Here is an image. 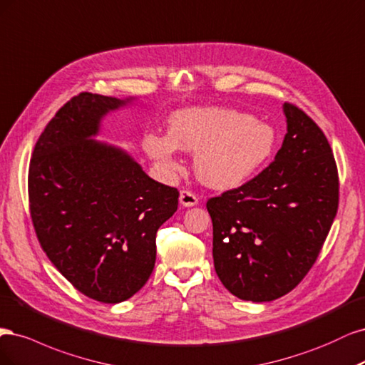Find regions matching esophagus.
I'll return each mask as SVG.
<instances>
[{
  "mask_svg": "<svg viewBox=\"0 0 365 365\" xmlns=\"http://www.w3.org/2000/svg\"><path fill=\"white\" fill-rule=\"evenodd\" d=\"M179 200H180V205L185 206V207H191V206H195L198 203V197L194 192L187 191V190L180 191Z\"/></svg>",
  "mask_w": 365,
  "mask_h": 365,
  "instance_id": "obj_1",
  "label": "esophagus"
}]
</instances>
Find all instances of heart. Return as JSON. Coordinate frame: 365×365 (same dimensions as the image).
I'll return each instance as SVG.
<instances>
[{
  "instance_id": "b5f03b06",
  "label": "heart",
  "mask_w": 365,
  "mask_h": 365,
  "mask_svg": "<svg viewBox=\"0 0 365 365\" xmlns=\"http://www.w3.org/2000/svg\"><path fill=\"white\" fill-rule=\"evenodd\" d=\"M277 147L274 128L250 115L222 108H192L175 112L168 136L148 135L144 148L168 173H178L175 150L197 153L198 179L217 190L240 186L259 173Z\"/></svg>"
}]
</instances>
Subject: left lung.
I'll list each match as a JSON object with an SVG mask.
<instances>
[{
	"label": "left lung",
	"mask_w": 365,
	"mask_h": 365,
	"mask_svg": "<svg viewBox=\"0 0 365 365\" xmlns=\"http://www.w3.org/2000/svg\"><path fill=\"white\" fill-rule=\"evenodd\" d=\"M274 160L235 190L207 200L215 272L233 296L272 302L296 288L319 257L338 210L339 182L322 128L284 104Z\"/></svg>",
	"instance_id": "8db88e82"
}]
</instances>
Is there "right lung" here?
Masks as SVG:
<instances>
[{
    "label": "right lung",
    "mask_w": 365,
    "mask_h": 365,
    "mask_svg": "<svg viewBox=\"0 0 365 365\" xmlns=\"http://www.w3.org/2000/svg\"><path fill=\"white\" fill-rule=\"evenodd\" d=\"M127 100L81 92L46 124L29 168V202L42 250L81 294L120 303L155 268L158 229L179 191L150 179L121 148L98 143L100 121Z\"/></svg>",
    "instance_id": "obj_1"
}]
</instances>
